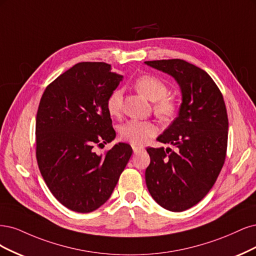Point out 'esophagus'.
<instances>
[{
  "label": "esophagus",
  "mask_w": 256,
  "mask_h": 256,
  "mask_svg": "<svg viewBox=\"0 0 256 256\" xmlns=\"http://www.w3.org/2000/svg\"><path fill=\"white\" fill-rule=\"evenodd\" d=\"M144 151V148L142 146H133V152L134 154H138L140 152Z\"/></svg>",
  "instance_id": "esophagus-1"
}]
</instances>
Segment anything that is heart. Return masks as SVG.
Wrapping results in <instances>:
<instances>
[{
  "mask_svg": "<svg viewBox=\"0 0 256 256\" xmlns=\"http://www.w3.org/2000/svg\"><path fill=\"white\" fill-rule=\"evenodd\" d=\"M138 92L154 102L153 110L160 119L167 121L176 116L178 103L174 98L168 96V86L162 80L150 74H142L134 80ZM123 92L114 88L106 98V108L112 117H118L122 112ZM158 133V128L152 122L128 120L119 128L122 140L133 146H142Z\"/></svg>",
  "mask_w": 256,
  "mask_h": 256,
  "instance_id": "obj_1",
  "label": "heart"
}]
</instances>
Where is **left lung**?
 <instances>
[{"label": "left lung", "mask_w": 256, "mask_h": 256, "mask_svg": "<svg viewBox=\"0 0 256 256\" xmlns=\"http://www.w3.org/2000/svg\"><path fill=\"white\" fill-rule=\"evenodd\" d=\"M144 64L171 76L182 92L178 116L158 137L176 150L148 148L151 162L146 184L162 208L183 212L208 194L224 167L228 130L226 104L215 82L196 66L178 58Z\"/></svg>", "instance_id": "1"}]
</instances>
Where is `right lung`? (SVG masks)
<instances>
[{"mask_svg":"<svg viewBox=\"0 0 256 256\" xmlns=\"http://www.w3.org/2000/svg\"><path fill=\"white\" fill-rule=\"evenodd\" d=\"M123 76L106 62H78L41 96L36 158L46 186L66 208L90 212L110 199L133 150L119 142L104 155L94 146L116 137L106 98Z\"/></svg>","mask_w":256,"mask_h":256,"instance_id":"obj_1","label":"right lung"}]
</instances>
